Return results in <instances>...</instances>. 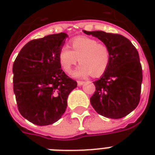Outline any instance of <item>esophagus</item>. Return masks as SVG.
<instances>
[{"instance_id":"obj_1","label":"esophagus","mask_w":155,"mask_h":155,"mask_svg":"<svg viewBox=\"0 0 155 155\" xmlns=\"http://www.w3.org/2000/svg\"><path fill=\"white\" fill-rule=\"evenodd\" d=\"M84 81H77V84L79 86H81V85H83L84 84Z\"/></svg>"}]
</instances>
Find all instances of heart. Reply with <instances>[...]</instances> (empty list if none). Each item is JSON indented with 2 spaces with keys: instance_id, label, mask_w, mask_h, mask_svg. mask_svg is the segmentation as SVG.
<instances>
[{
  "instance_id": "b5f03b06",
  "label": "heart",
  "mask_w": 155,
  "mask_h": 155,
  "mask_svg": "<svg viewBox=\"0 0 155 155\" xmlns=\"http://www.w3.org/2000/svg\"><path fill=\"white\" fill-rule=\"evenodd\" d=\"M70 45L71 51L64 46L58 52V61L65 72H71L72 67L78 62L81 64L73 72L75 77H87L90 75L97 77L107 70L110 51L105 43L92 38L77 36L71 40Z\"/></svg>"
}]
</instances>
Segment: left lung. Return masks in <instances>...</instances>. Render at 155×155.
<instances>
[{"instance_id":"8db88e82","label":"left lung","mask_w":155,"mask_h":155,"mask_svg":"<svg viewBox=\"0 0 155 155\" xmlns=\"http://www.w3.org/2000/svg\"><path fill=\"white\" fill-rule=\"evenodd\" d=\"M105 43L110 51V62L100 80L94 81V94L90 98L100 115L120 119L136 108L140 101L142 69L139 54L132 42L117 34L86 31Z\"/></svg>"}]
</instances>
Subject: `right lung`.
<instances>
[{"label": "right lung", "mask_w": 155, "mask_h": 155, "mask_svg": "<svg viewBox=\"0 0 155 155\" xmlns=\"http://www.w3.org/2000/svg\"><path fill=\"white\" fill-rule=\"evenodd\" d=\"M65 33L31 40L22 47L13 65V92L23 117L37 125L59 120L70 92L77 87L61 69L58 52Z\"/></svg>", "instance_id": "1"}]
</instances>
